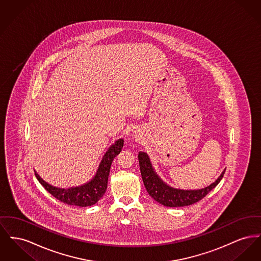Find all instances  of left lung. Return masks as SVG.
<instances>
[{
    "mask_svg": "<svg viewBox=\"0 0 261 261\" xmlns=\"http://www.w3.org/2000/svg\"><path fill=\"white\" fill-rule=\"evenodd\" d=\"M139 165L143 182L150 196L167 207H184L198 202L215 188L224 176L225 170L209 186L197 190H184L169 186L164 182L154 171L149 155L144 152L138 154Z\"/></svg>",
    "mask_w": 261,
    "mask_h": 261,
    "instance_id": "left-lung-1",
    "label": "left lung"
}]
</instances>
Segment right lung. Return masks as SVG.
Masks as SVG:
<instances>
[{"instance_id":"right-lung-1","label":"right lung","mask_w":261,"mask_h":261,"mask_svg":"<svg viewBox=\"0 0 261 261\" xmlns=\"http://www.w3.org/2000/svg\"><path fill=\"white\" fill-rule=\"evenodd\" d=\"M123 144V139H119L109 147L99 164L95 175L87 184L76 187L58 188L45 182L35 172L36 178L52 196L65 204L80 207L92 206L105 195L108 188V176L112 161L121 152Z\"/></svg>"}]
</instances>
